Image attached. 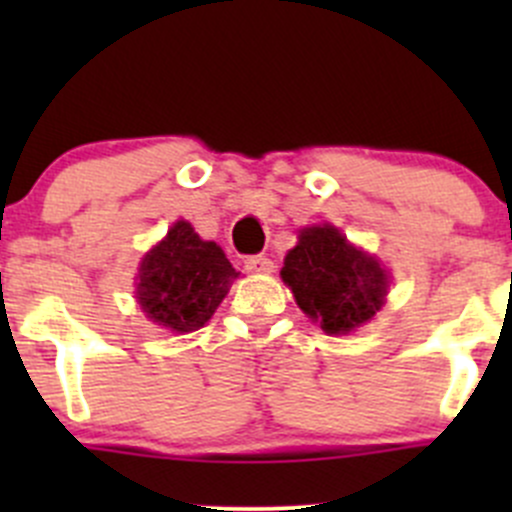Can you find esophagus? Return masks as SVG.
<instances>
[{
	"instance_id": "obj_1",
	"label": "esophagus",
	"mask_w": 512,
	"mask_h": 512,
	"mask_svg": "<svg viewBox=\"0 0 512 512\" xmlns=\"http://www.w3.org/2000/svg\"><path fill=\"white\" fill-rule=\"evenodd\" d=\"M245 270L255 272V275H270L275 270V262L267 255H252L245 260Z\"/></svg>"
}]
</instances>
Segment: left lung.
Instances as JSON below:
<instances>
[{"instance_id": "1", "label": "left lung", "mask_w": 512, "mask_h": 512, "mask_svg": "<svg viewBox=\"0 0 512 512\" xmlns=\"http://www.w3.org/2000/svg\"><path fill=\"white\" fill-rule=\"evenodd\" d=\"M282 280L292 287L299 309L327 334L364 327L389 292L386 270L332 225L302 230L299 245L285 257Z\"/></svg>"}]
</instances>
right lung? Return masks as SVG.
<instances>
[{
  "label": "right lung",
  "instance_id": "add662e5",
  "mask_svg": "<svg viewBox=\"0 0 512 512\" xmlns=\"http://www.w3.org/2000/svg\"><path fill=\"white\" fill-rule=\"evenodd\" d=\"M235 277L225 252L178 220L143 257L136 299L151 322L170 332H193L213 317Z\"/></svg>",
  "mask_w": 512,
  "mask_h": 512
}]
</instances>
